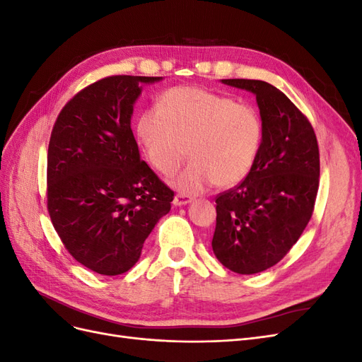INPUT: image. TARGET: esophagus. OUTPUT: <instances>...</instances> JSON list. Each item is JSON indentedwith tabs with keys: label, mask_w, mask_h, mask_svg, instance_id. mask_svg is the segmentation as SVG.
I'll return each instance as SVG.
<instances>
[{
	"label": "esophagus",
	"mask_w": 362,
	"mask_h": 362,
	"mask_svg": "<svg viewBox=\"0 0 362 362\" xmlns=\"http://www.w3.org/2000/svg\"><path fill=\"white\" fill-rule=\"evenodd\" d=\"M192 201H193L192 196L185 194V193H178V194H175L173 205H187V204H190Z\"/></svg>",
	"instance_id": "esophagus-1"
}]
</instances>
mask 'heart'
<instances>
[{
  "label": "heart",
  "mask_w": 362,
  "mask_h": 362,
  "mask_svg": "<svg viewBox=\"0 0 362 362\" xmlns=\"http://www.w3.org/2000/svg\"><path fill=\"white\" fill-rule=\"evenodd\" d=\"M158 108L140 115L137 137L148 161L185 194L217 184L231 187L254 169L262 145V120L252 105L199 87H173L160 98Z\"/></svg>",
  "instance_id": "heart-1"
}]
</instances>
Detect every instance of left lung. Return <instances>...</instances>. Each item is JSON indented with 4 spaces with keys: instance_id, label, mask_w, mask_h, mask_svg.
Returning a JSON list of instances; mask_svg holds the SVG:
<instances>
[{
    "instance_id": "1",
    "label": "left lung",
    "mask_w": 362,
    "mask_h": 362,
    "mask_svg": "<svg viewBox=\"0 0 362 362\" xmlns=\"http://www.w3.org/2000/svg\"><path fill=\"white\" fill-rule=\"evenodd\" d=\"M222 83L257 96L264 134L252 172L217 194L211 246L225 267L252 275L279 262L308 225L319 190V144L308 117L275 86Z\"/></svg>"
}]
</instances>
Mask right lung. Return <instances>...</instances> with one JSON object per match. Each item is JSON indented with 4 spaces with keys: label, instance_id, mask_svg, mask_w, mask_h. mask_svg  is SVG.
Instances as JSON below:
<instances>
[{
    "label": "right lung",
    "instance_id": "add662e5",
    "mask_svg": "<svg viewBox=\"0 0 362 362\" xmlns=\"http://www.w3.org/2000/svg\"><path fill=\"white\" fill-rule=\"evenodd\" d=\"M161 76L112 75L84 87L52 127L47 206L69 254L100 275H122L168 214L173 192L140 160L131 129L140 83Z\"/></svg>",
    "mask_w": 362,
    "mask_h": 362
}]
</instances>
